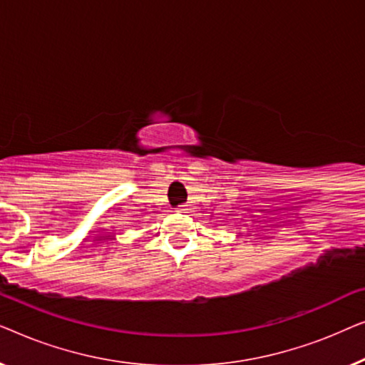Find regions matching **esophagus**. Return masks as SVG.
<instances>
[{"instance_id":"obj_1","label":"esophagus","mask_w":365,"mask_h":365,"mask_svg":"<svg viewBox=\"0 0 365 365\" xmlns=\"http://www.w3.org/2000/svg\"><path fill=\"white\" fill-rule=\"evenodd\" d=\"M184 211H186V209H184V207H179L178 209V212H184Z\"/></svg>"}]
</instances>
